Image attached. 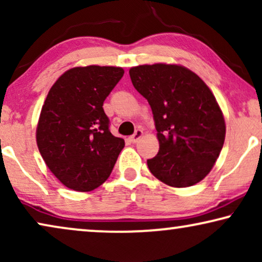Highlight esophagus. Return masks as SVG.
Returning <instances> with one entry per match:
<instances>
[{
	"mask_svg": "<svg viewBox=\"0 0 262 262\" xmlns=\"http://www.w3.org/2000/svg\"><path fill=\"white\" fill-rule=\"evenodd\" d=\"M142 136H143V131L141 130V128H137V130L135 131V134L130 136V138H128V139H130L131 143H137Z\"/></svg>",
	"mask_w": 262,
	"mask_h": 262,
	"instance_id": "1",
	"label": "esophagus"
}]
</instances>
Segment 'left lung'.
Returning <instances> with one entry per match:
<instances>
[{
    "mask_svg": "<svg viewBox=\"0 0 262 262\" xmlns=\"http://www.w3.org/2000/svg\"><path fill=\"white\" fill-rule=\"evenodd\" d=\"M132 84L148 100L160 142L148 160L154 177L173 187L202 181L224 144L223 113L202 78L181 66L131 68Z\"/></svg>",
    "mask_w": 262,
    "mask_h": 262,
    "instance_id": "8db88e82",
    "label": "left lung"
}]
</instances>
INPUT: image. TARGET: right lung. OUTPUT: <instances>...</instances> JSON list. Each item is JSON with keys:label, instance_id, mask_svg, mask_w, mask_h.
I'll use <instances>...</instances> for the list:
<instances>
[{"label": "right lung", "instance_id": "obj_1", "mask_svg": "<svg viewBox=\"0 0 262 262\" xmlns=\"http://www.w3.org/2000/svg\"><path fill=\"white\" fill-rule=\"evenodd\" d=\"M123 75L117 67L73 68L46 96L37 127L38 149L68 188L93 191L112 173L125 142L111 134L102 105Z\"/></svg>", "mask_w": 262, "mask_h": 262}]
</instances>
